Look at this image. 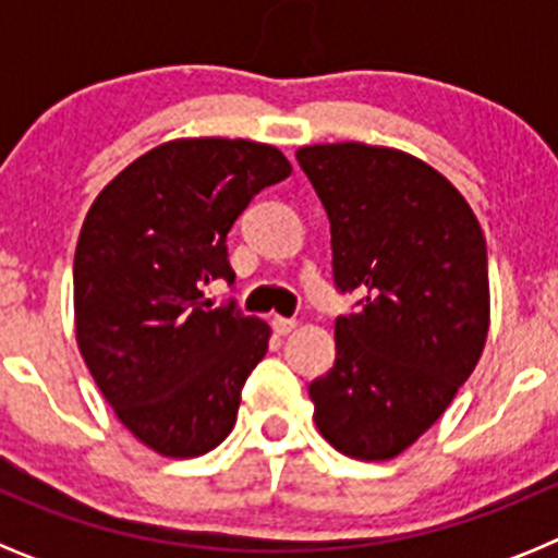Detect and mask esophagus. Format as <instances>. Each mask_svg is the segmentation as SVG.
Listing matches in <instances>:
<instances>
[{"mask_svg": "<svg viewBox=\"0 0 558 558\" xmlns=\"http://www.w3.org/2000/svg\"><path fill=\"white\" fill-rule=\"evenodd\" d=\"M270 327H274L276 335H290L295 329V318H274Z\"/></svg>", "mask_w": 558, "mask_h": 558, "instance_id": "34e87169", "label": "esophagus"}]
</instances>
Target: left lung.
<instances>
[{"instance_id":"left-lung-1","label":"left lung","mask_w":558,"mask_h":558,"mask_svg":"<svg viewBox=\"0 0 558 558\" xmlns=\"http://www.w3.org/2000/svg\"><path fill=\"white\" fill-rule=\"evenodd\" d=\"M332 231L335 366L310 383L335 450L386 461L466 383L489 332L486 240L461 192L425 161L360 142L299 147Z\"/></svg>"}]
</instances>
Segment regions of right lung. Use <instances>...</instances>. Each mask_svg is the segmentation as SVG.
I'll return each mask as SVG.
<instances>
[{
	"label": "right lung",
	"mask_w": 558,
	"mask_h": 558,
	"mask_svg": "<svg viewBox=\"0 0 558 558\" xmlns=\"http://www.w3.org/2000/svg\"><path fill=\"white\" fill-rule=\"evenodd\" d=\"M270 145L175 140L97 195L75 251L77 347L108 405L142 445L204 456L231 433L268 324L211 307L234 282L226 236L256 192L290 175Z\"/></svg>",
	"instance_id": "obj_1"
}]
</instances>
